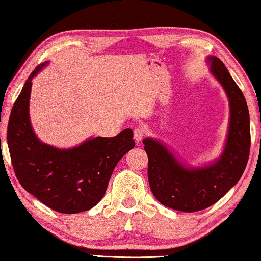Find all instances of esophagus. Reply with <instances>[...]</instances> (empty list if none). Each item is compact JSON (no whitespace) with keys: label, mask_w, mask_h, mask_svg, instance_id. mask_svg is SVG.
Instances as JSON below:
<instances>
[{"label":"esophagus","mask_w":261,"mask_h":261,"mask_svg":"<svg viewBox=\"0 0 261 261\" xmlns=\"http://www.w3.org/2000/svg\"><path fill=\"white\" fill-rule=\"evenodd\" d=\"M144 136V129L141 128V127H136L134 129V140L136 142H141V140L143 139Z\"/></svg>","instance_id":"34e87169"}]
</instances>
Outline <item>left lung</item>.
<instances>
[{
	"instance_id": "left-lung-1",
	"label": "left lung",
	"mask_w": 261,
	"mask_h": 261,
	"mask_svg": "<svg viewBox=\"0 0 261 261\" xmlns=\"http://www.w3.org/2000/svg\"><path fill=\"white\" fill-rule=\"evenodd\" d=\"M210 72L229 102L228 133L219 158L203 167L180 162L160 141L146 137L147 177L152 193L166 207L195 213L217 202L240 180L250 153V116L242 91L217 57H208Z\"/></svg>"
}]
</instances>
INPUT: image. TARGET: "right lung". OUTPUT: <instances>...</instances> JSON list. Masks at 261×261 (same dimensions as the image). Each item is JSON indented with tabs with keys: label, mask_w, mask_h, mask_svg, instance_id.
<instances>
[{
	"label": "right lung",
	"mask_w": 261,
	"mask_h": 261,
	"mask_svg": "<svg viewBox=\"0 0 261 261\" xmlns=\"http://www.w3.org/2000/svg\"><path fill=\"white\" fill-rule=\"evenodd\" d=\"M48 62L35 68L12 108L8 145L19 183L48 208L78 214L100 202L116 165L135 146L133 130L114 137H92L71 149L38 140L29 119L32 81Z\"/></svg>",
	"instance_id": "obj_1"
}]
</instances>
